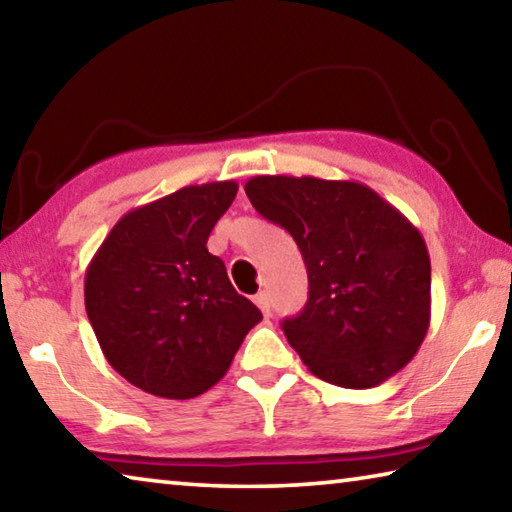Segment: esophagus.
I'll return each mask as SVG.
<instances>
[{"label": "esophagus", "mask_w": 512, "mask_h": 512, "mask_svg": "<svg viewBox=\"0 0 512 512\" xmlns=\"http://www.w3.org/2000/svg\"><path fill=\"white\" fill-rule=\"evenodd\" d=\"M253 302L259 307V311H262L264 316L271 314V300H268V293L266 291H259L257 296L253 298Z\"/></svg>", "instance_id": "obj_1"}]
</instances>
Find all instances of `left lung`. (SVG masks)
Segmentation results:
<instances>
[{"mask_svg":"<svg viewBox=\"0 0 512 512\" xmlns=\"http://www.w3.org/2000/svg\"><path fill=\"white\" fill-rule=\"evenodd\" d=\"M244 189L305 259L307 305L282 320L302 363L343 388H372L400 372L431 318V262L420 230L354 180L255 176Z\"/></svg>","mask_w":512,"mask_h":512,"instance_id":"left-lung-1","label":"left lung"}]
</instances>
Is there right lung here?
Here are the masks:
<instances>
[{
	"instance_id": "1",
	"label": "right lung",
	"mask_w": 512,
	"mask_h": 512,
	"mask_svg": "<svg viewBox=\"0 0 512 512\" xmlns=\"http://www.w3.org/2000/svg\"><path fill=\"white\" fill-rule=\"evenodd\" d=\"M239 185H189L121 216L85 271V311L103 357L142 391L189 400L221 381L262 320L207 253Z\"/></svg>"
}]
</instances>
